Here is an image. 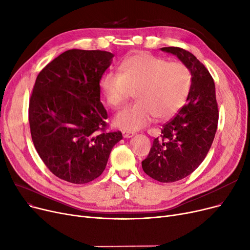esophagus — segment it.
I'll list each match as a JSON object with an SVG mask.
<instances>
[{
	"mask_svg": "<svg viewBox=\"0 0 250 250\" xmlns=\"http://www.w3.org/2000/svg\"><path fill=\"white\" fill-rule=\"evenodd\" d=\"M123 136L125 139H129V138H132V137L135 136V133H133V132H126V130H124Z\"/></svg>",
	"mask_w": 250,
	"mask_h": 250,
	"instance_id": "obj_1",
	"label": "esophagus"
}]
</instances>
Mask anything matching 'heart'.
Wrapping results in <instances>:
<instances>
[{"instance_id":"1","label":"heart","mask_w":250,"mask_h":250,"mask_svg":"<svg viewBox=\"0 0 250 250\" xmlns=\"http://www.w3.org/2000/svg\"><path fill=\"white\" fill-rule=\"evenodd\" d=\"M191 76L185 64L169 62L147 52H139L124 61L120 73H108L100 82L105 101L113 109L123 107L136 92L138 102L118 113L116 126L137 130L154 117L167 121L186 104Z\"/></svg>"}]
</instances>
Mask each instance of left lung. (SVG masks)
I'll return each mask as SVG.
<instances>
[{"instance_id": "8db88e82", "label": "left lung", "mask_w": 250, "mask_h": 250, "mask_svg": "<svg viewBox=\"0 0 250 250\" xmlns=\"http://www.w3.org/2000/svg\"><path fill=\"white\" fill-rule=\"evenodd\" d=\"M178 58L191 75L187 103L154 139L144 172L160 182H174L188 176L206 158L218 126L216 88L211 74L189 51L180 47H162Z\"/></svg>"}]
</instances>
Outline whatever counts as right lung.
Instances as JSON below:
<instances>
[{
  "mask_svg": "<svg viewBox=\"0 0 250 250\" xmlns=\"http://www.w3.org/2000/svg\"><path fill=\"white\" fill-rule=\"evenodd\" d=\"M114 55L69 49L38 74L29 101L34 147L59 178L83 185L102 174L110 152L123 139L105 133L107 112L99 82Z\"/></svg>",
  "mask_w": 250,
  "mask_h": 250,
  "instance_id": "1",
  "label": "right lung"
}]
</instances>
